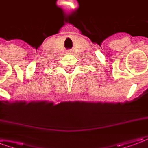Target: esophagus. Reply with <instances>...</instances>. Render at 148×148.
I'll return each mask as SVG.
<instances>
[{
	"label": "esophagus",
	"instance_id": "esophagus-1",
	"mask_svg": "<svg viewBox=\"0 0 148 148\" xmlns=\"http://www.w3.org/2000/svg\"><path fill=\"white\" fill-rule=\"evenodd\" d=\"M68 53H70V51H68Z\"/></svg>",
	"mask_w": 148,
	"mask_h": 148
}]
</instances>
